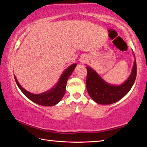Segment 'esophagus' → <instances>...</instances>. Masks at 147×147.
Segmentation results:
<instances>
[{
	"mask_svg": "<svg viewBox=\"0 0 147 147\" xmlns=\"http://www.w3.org/2000/svg\"><path fill=\"white\" fill-rule=\"evenodd\" d=\"M80 61H81V62H82V63H86V61H87V59L86 58H82Z\"/></svg>",
	"mask_w": 147,
	"mask_h": 147,
	"instance_id": "obj_1",
	"label": "esophagus"
}]
</instances>
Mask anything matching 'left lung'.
Wrapping results in <instances>:
<instances>
[{"label": "left lung", "instance_id": "left-lung-1", "mask_svg": "<svg viewBox=\"0 0 147 147\" xmlns=\"http://www.w3.org/2000/svg\"><path fill=\"white\" fill-rule=\"evenodd\" d=\"M86 78V88L89 96L96 103L110 104L115 103L127 94L134 85L137 75L136 61H134L131 73L127 80L120 86H112L100 78V76L89 67Z\"/></svg>", "mask_w": 147, "mask_h": 147}]
</instances>
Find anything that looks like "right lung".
I'll return each instance as SVG.
<instances>
[{
	"instance_id": "obj_1",
	"label": "right lung",
	"mask_w": 147,
	"mask_h": 147,
	"mask_svg": "<svg viewBox=\"0 0 147 147\" xmlns=\"http://www.w3.org/2000/svg\"><path fill=\"white\" fill-rule=\"evenodd\" d=\"M76 64L75 63L69 66L63 72V73L62 74L58 82L57 83L56 85L53 89H50L49 91L41 94H33L27 91L26 89H24L23 87L20 85L15 76L14 78L15 80H16V82L17 86L19 87V88L21 89V91L23 92L24 95L27 98H28L30 100L33 101L35 103L39 104V105L52 106L58 104L61 100V99L63 98L65 93L67 80L69 77L71 76L72 73H73V71H74V68L76 67Z\"/></svg>"
}]
</instances>
